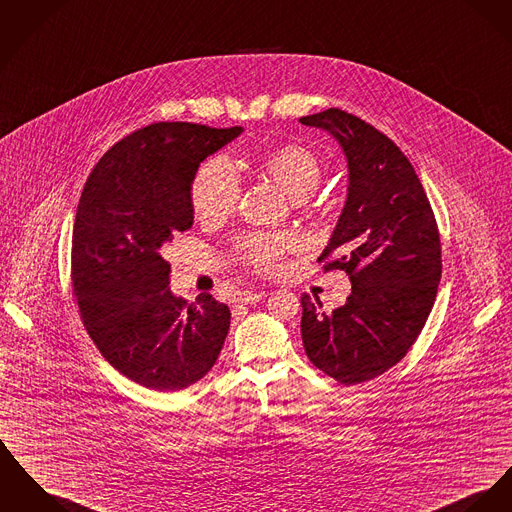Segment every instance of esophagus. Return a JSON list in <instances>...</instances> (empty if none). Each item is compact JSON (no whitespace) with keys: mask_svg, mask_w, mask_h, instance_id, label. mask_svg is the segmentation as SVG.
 Masks as SVG:
<instances>
[{"mask_svg":"<svg viewBox=\"0 0 512 512\" xmlns=\"http://www.w3.org/2000/svg\"><path fill=\"white\" fill-rule=\"evenodd\" d=\"M262 299H264V293H260V291H239V293H235L233 303L235 305H254Z\"/></svg>","mask_w":512,"mask_h":512,"instance_id":"34e87169","label":"esophagus"}]
</instances>
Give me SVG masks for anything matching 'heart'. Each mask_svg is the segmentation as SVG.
<instances>
[{
    "instance_id": "1",
    "label": "heart",
    "mask_w": 512,
    "mask_h": 512,
    "mask_svg": "<svg viewBox=\"0 0 512 512\" xmlns=\"http://www.w3.org/2000/svg\"><path fill=\"white\" fill-rule=\"evenodd\" d=\"M291 200L303 202L316 190L322 178L320 159L305 145H283L266 153L258 167ZM240 178L225 157L205 161L192 182V205L196 217L207 225L223 223L239 205ZM291 237H258L242 242V256L248 264L270 270L285 250L295 248Z\"/></svg>"
}]
</instances>
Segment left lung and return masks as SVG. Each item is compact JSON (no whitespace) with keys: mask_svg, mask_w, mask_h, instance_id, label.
<instances>
[{"mask_svg":"<svg viewBox=\"0 0 512 512\" xmlns=\"http://www.w3.org/2000/svg\"><path fill=\"white\" fill-rule=\"evenodd\" d=\"M299 122L334 137L347 161L345 204L318 260L351 279L347 303L332 314L303 295V345L314 367L359 384L396 365L423 330L441 281L439 231L394 141L340 108Z\"/></svg>","mask_w":512,"mask_h":512,"instance_id":"obj_1","label":"left lung"}]
</instances>
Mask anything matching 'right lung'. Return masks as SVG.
<instances>
[{"label": "right lung", "instance_id": "1", "mask_svg": "<svg viewBox=\"0 0 512 512\" xmlns=\"http://www.w3.org/2000/svg\"><path fill=\"white\" fill-rule=\"evenodd\" d=\"M244 130L159 122L118 141L77 205L71 279L83 324L104 359L137 384L174 392L204 378L225 343L229 307L169 289L163 246L194 225L200 163Z\"/></svg>", "mask_w": 512, "mask_h": 512}]
</instances>
